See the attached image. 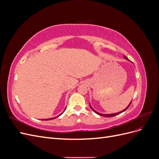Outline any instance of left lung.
<instances>
[{
	"mask_svg": "<svg viewBox=\"0 0 159 159\" xmlns=\"http://www.w3.org/2000/svg\"><path fill=\"white\" fill-rule=\"evenodd\" d=\"M125 58L127 60V57H125ZM131 103H130L129 104V105H128L126 109H125L124 110L121 111H120V112H118V113H113V114H102V113H98V112L96 111H95V110L92 108V107L91 106V105H90V107H91V109H92V110L93 111H94L95 113H97V114H98V115H101V116H104V117H113V116H116V115H117L120 114L121 113H122V112L125 111V110H127V109H128V107L130 106V105H131Z\"/></svg>",
	"mask_w": 159,
	"mask_h": 159,
	"instance_id": "left-lung-1",
	"label": "left lung"
}]
</instances>
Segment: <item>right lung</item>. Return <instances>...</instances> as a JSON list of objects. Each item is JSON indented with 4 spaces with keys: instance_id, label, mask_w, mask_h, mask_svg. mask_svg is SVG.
Instances as JSON below:
<instances>
[{
    "instance_id": "obj_1",
    "label": "right lung",
    "mask_w": 159,
    "mask_h": 159,
    "mask_svg": "<svg viewBox=\"0 0 159 159\" xmlns=\"http://www.w3.org/2000/svg\"><path fill=\"white\" fill-rule=\"evenodd\" d=\"M65 111V110H64ZM62 113H61L60 115H61ZM60 115H59V116H60ZM52 119H55V118H52ZM50 119H42V120H50Z\"/></svg>"
}]
</instances>
